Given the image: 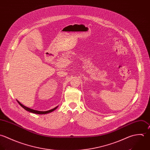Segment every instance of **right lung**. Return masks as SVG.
<instances>
[{
    "label": "right lung",
    "mask_w": 150,
    "mask_h": 150,
    "mask_svg": "<svg viewBox=\"0 0 150 150\" xmlns=\"http://www.w3.org/2000/svg\"><path fill=\"white\" fill-rule=\"evenodd\" d=\"M17 101L18 102V103L20 104V105L22 107V108H23L25 110H26L27 111H28V112H31V113H36V114H38V115H42V114H47V113H50V112H53L54 110H55L57 107H58V106H57L56 107H55V108H53V109H50V110H47V111H40V110H34V109H31V108H28V107H27V106H24V105H23V104H21L18 100H17Z\"/></svg>",
    "instance_id": "1"
}]
</instances>
